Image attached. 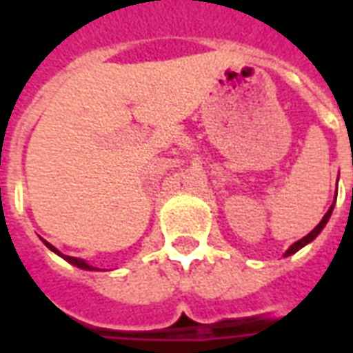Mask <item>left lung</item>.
I'll return each instance as SVG.
<instances>
[{"mask_svg":"<svg viewBox=\"0 0 353 353\" xmlns=\"http://www.w3.org/2000/svg\"><path fill=\"white\" fill-rule=\"evenodd\" d=\"M334 199H336V196H334ZM333 208H334V204H331V208H329V212H327V214L323 215V219L319 221V225H318V227H316V229L312 230V232H308L306 236L301 238L299 242H295V244L289 248L288 252H285V257H289V255H293V253H296V252H299V250H301V248H304V245H306V244H310L312 240L318 236L319 232L323 230V227H325V225H327V221H329V217H331V214H333Z\"/></svg>","mask_w":353,"mask_h":353,"instance_id":"1","label":"left lung"}]
</instances>
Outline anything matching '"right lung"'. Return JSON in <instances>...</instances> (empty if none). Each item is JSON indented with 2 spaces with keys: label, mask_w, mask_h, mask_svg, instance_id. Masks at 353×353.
<instances>
[{
  "label": "right lung",
  "mask_w": 353,
  "mask_h": 353,
  "mask_svg": "<svg viewBox=\"0 0 353 353\" xmlns=\"http://www.w3.org/2000/svg\"><path fill=\"white\" fill-rule=\"evenodd\" d=\"M43 242H45V245L49 248L50 252H54V253H57V255H60L62 259H65V261H68V263H72L73 266H77V268H83V270H98V268H94V266L88 265L87 261L77 259V257H70V255H64V253H60V252H58V250H57V248H54V245H52V244H49L47 240H43Z\"/></svg>",
  "instance_id": "add662e5"
}]
</instances>
